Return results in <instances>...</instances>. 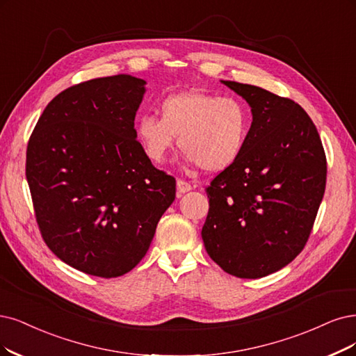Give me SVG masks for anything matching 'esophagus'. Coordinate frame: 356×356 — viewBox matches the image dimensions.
Wrapping results in <instances>:
<instances>
[{
    "label": "esophagus",
    "instance_id": "esophagus-1",
    "mask_svg": "<svg viewBox=\"0 0 356 356\" xmlns=\"http://www.w3.org/2000/svg\"><path fill=\"white\" fill-rule=\"evenodd\" d=\"M189 191H192V185H191V183L186 181V180L179 179V180H177V192H179V193H186V192H189Z\"/></svg>",
    "mask_w": 356,
    "mask_h": 356
}]
</instances>
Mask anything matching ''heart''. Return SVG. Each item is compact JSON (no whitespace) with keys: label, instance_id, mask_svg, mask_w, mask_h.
<instances>
[{"label":"heart","instance_id":"obj_1","mask_svg":"<svg viewBox=\"0 0 356 356\" xmlns=\"http://www.w3.org/2000/svg\"><path fill=\"white\" fill-rule=\"evenodd\" d=\"M160 118L143 114L135 134L149 160L161 164L179 136V148L205 171H221L241 156L251 127L243 101L201 90L168 95L158 107Z\"/></svg>","mask_w":356,"mask_h":356}]
</instances>
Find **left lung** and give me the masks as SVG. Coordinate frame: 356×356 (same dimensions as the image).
<instances>
[{
	"instance_id": "left-lung-1",
	"label": "left lung",
	"mask_w": 356,
	"mask_h": 356,
	"mask_svg": "<svg viewBox=\"0 0 356 356\" xmlns=\"http://www.w3.org/2000/svg\"><path fill=\"white\" fill-rule=\"evenodd\" d=\"M251 107L241 156L205 188L208 255L226 273L259 279L305 248L325 191L327 160L317 127L295 101L221 81Z\"/></svg>"
}]
</instances>
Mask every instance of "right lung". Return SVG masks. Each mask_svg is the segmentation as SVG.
Listing matches in <instances>:
<instances>
[{
	"instance_id": "right-lung-1",
	"label": "right lung",
	"mask_w": 356,
	"mask_h": 356,
	"mask_svg": "<svg viewBox=\"0 0 356 356\" xmlns=\"http://www.w3.org/2000/svg\"><path fill=\"white\" fill-rule=\"evenodd\" d=\"M145 81L92 79L52 99L32 131L26 179L47 246L70 267L118 277L147 254L176 198L135 134Z\"/></svg>"
}]
</instances>
